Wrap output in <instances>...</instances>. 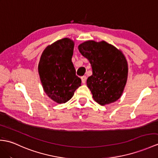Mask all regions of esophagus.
I'll return each mask as SVG.
<instances>
[{
    "mask_svg": "<svg viewBox=\"0 0 158 158\" xmlns=\"http://www.w3.org/2000/svg\"><path fill=\"white\" fill-rule=\"evenodd\" d=\"M81 81H82V83H85V81H86V76H82L81 77Z\"/></svg>",
    "mask_w": 158,
    "mask_h": 158,
    "instance_id": "esophagus-1",
    "label": "esophagus"
}]
</instances>
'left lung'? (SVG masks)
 I'll list each match as a JSON object with an SVG mask.
<instances>
[{"mask_svg": "<svg viewBox=\"0 0 158 158\" xmlns=\"http://www.w3.org/2000/svg\"><path fill=\"white\" fill-rule=\"evenodd\" d=\"M80 53L89 60L93 74L87 85L99 104H109L118 100L125 87L128 64L121 51L102 41H87L78 47Z\"/></svg>", "mask_w": 158, "mask_h": 158, "instance_id": "8db88e82", "label": "left lung"}]
</instances>
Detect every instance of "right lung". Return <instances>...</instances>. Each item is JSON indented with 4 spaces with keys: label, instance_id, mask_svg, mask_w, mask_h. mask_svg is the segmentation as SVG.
Listing matches in <instances>:
<instances>
[{
    "label": "right lung",
    "instance_id": "obj_1",
    "mask_svg": "<svg viewBox=\"0 0 158 158\" xmlns=\"http://www.w3.org/2000/svg\"><path fill=\"white\" fill-rule=\"evenodd\" d=\"M74 43L69 38L58 40L44 50L38 64L45 93L58 104L65 103L81 86L71 60Z\"/></svg>",
    "mask_w": 158,
    "mask_h": 158
}]
</instances>
